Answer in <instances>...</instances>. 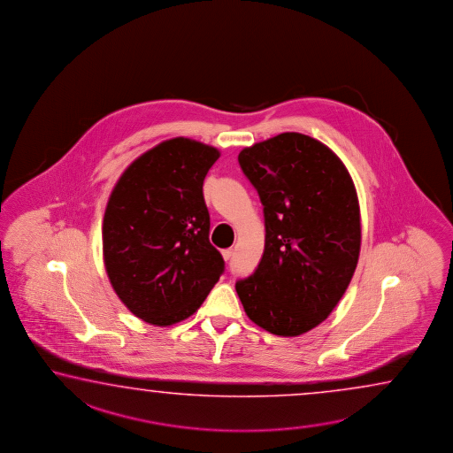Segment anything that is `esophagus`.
I'll list each match as a JSON object with an SVG mask.
<instances>
[{"label":"esophagus","mask_w":453,"mask_h":453,"mask_svg":"<svg viewBox=\"0 0 453 453\" xmlns=\"http://www.w3.org/2000/svg\"><path fill=\"white\" fill-rule=\"evenodd\" d=\"M222 258L226 259V261H229L232 258V250H222Z\"/></svg>","instance_id":"obj_1"}]
</instances>
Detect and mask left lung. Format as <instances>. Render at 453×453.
<instances>
[{
  "mask_svg": "<svg viewBox=\"0 0 453 453\" xmlns=\"http://www.w3.org/2000/svg\"><path fill=\"white\" fill-rule=\"evenodd\" d=\"M243 174L265 212L258 268L235 284L250 319L282 337L333 313L360 257V204L341 157L298 132L243 148Z\"/></svg>",
  "mask_w": 453,
  "mask_h": 453,
  "instance_id": "obj_1",
  "label": "left lung"
}]
</instances>
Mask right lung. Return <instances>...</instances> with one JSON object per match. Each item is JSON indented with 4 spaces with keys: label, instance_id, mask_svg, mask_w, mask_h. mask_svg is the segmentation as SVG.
I'll return each instance as SVG.
<instances>
[{
    "label": "right lung",
    "instance_id": "1",
    "mask_svg": "<svg viewBox=\"0 0 453 453\" xmlns=\"http://www.w3.org/2000/svg\"><path fill=\"white\" fill-rule=\"evenodd\" d=\"M218 148L176 137L130 165L103 218V259L120 302L145 323L184 321L224 273L210 243L203 180Z\"/></svg>",
    "mask_w": 453,
    "mask_h": 453
}]
</instances>
